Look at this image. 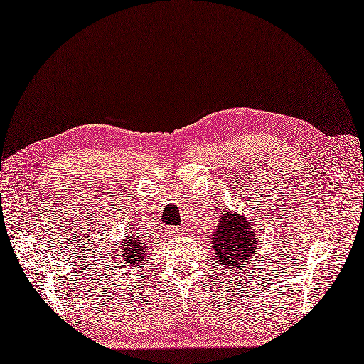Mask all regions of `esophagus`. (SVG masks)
<instances>
[{
    "instance_id": "1",
    "label": "esophagus",
    "mask_w": 364,
    "mask_h": 364,
    "mask_svg": "<svg viewBox=\"0 0 364 364\" xmlns=\"http://www.w3.org/2000/svg\"><path fill=\"white\" fill-rule=\"evenodd\" d=\"M184 234V230H181V228H177V226H168L166 228V235L169 238H173V237H180Z\"/></svg>"
}]
</instances>
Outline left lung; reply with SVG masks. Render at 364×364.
<instances>
[{
    "label": "left lung",
    "mask_w": 364,
    "mask_h": 364,
    "mask_svg": "<svg viewBox=\"0 0 364 364\" xmlns=\"http://www.w3.org/2000/svg\"><path fill=\"white\" fill-rule=\"evenodd\" d=\"M218 228L211 235V249L225 273L235 274L245 268L259 246V238L253 230V223L243 214L231 210L219 214Z\"/></svg>",
    "instance_id": "obj_1"
}]
</instances>
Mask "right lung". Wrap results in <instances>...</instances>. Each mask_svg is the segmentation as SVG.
Instances as JSON below:
<instances>
[{"label": "right lung", "mask_w": 364, "mask_h": 364, "mask_svg": "<svg viewBox=\"0 0 364 364\" xmlns=\"http://www.w3.org/2000/svg\"><path fill=\"white\" fill-rule=\"evenodd\" d=\"M119 247H121L119 258L126 264L124 267H129L127 270H132V268L139 270L141 267H144L146 253H148V245H145V241L141 237H136L133 232H129V235L123 238V245Z\"/></svg>", "instance_id": "add662e5"}]
</instances>
